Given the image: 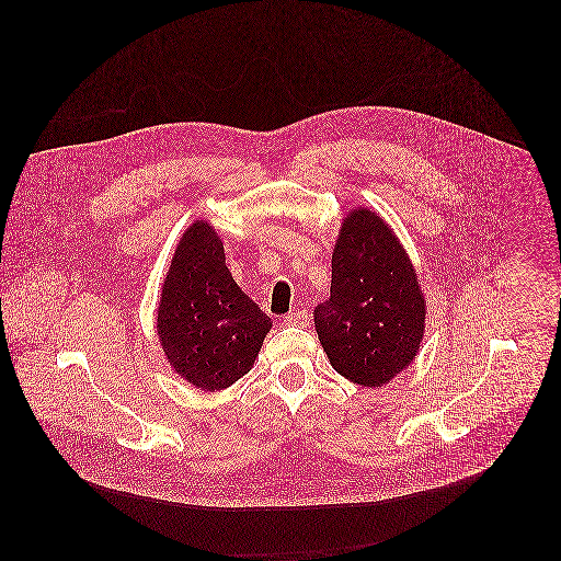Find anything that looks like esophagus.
I'll list each match as a JSON object with an SVG mask.
<instances>
[{
	"label": "esophagus",
	"instance_id": "34e87169",
	"mask_svg": "<svg viewBox=\"0 0 561 561\" xmlns=\"http://www.w3.org/2000/svg\"><path fill=\"white\" fill-rule=\"evenodd\" d=\"M309 320H311L309 311H296V313H289V316L285 318V323H287V325H307Z\"/></svg>",
	"mask_w": 561,
	"mask_h": 561
}]
</instances>
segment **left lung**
<instances>
[{"label": "left lung", "instance_id": "8db88e82", "mask_svg": "<svg viewBox=\"0 0 561 561\" xmlns=\"http://www.w3.org/2000/svg\"><path fill=\"white\" fill-rule=\"evenodd\" d=\"M332 367L382 387L416 356L425 302L393 231L369 209L352 211L332 254L330 298L313 311Z\"/></svg>", "mask_w": 561, "mask_h": 561}]
</instances>
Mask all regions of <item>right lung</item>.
Here are the masks:
<instances>
[{
	"instance_id": "1",
	"label": "right lung",
	"mask_w": 561,
	"mask_h": 561,
	"mask_svg": "<svg viewBox=\"0 0 561 561\" xmlns=\"http://www.w3.org/2000/svg\"><path fill=\"white\" fill-rule=\"evenodd\" d=\"M270 325L233 280L216 231L194 222L176 245L158 309L174 371L203 391L227 389L250 371Z\"/></svg>"
}]
</instances>
